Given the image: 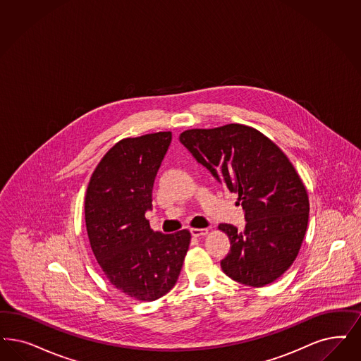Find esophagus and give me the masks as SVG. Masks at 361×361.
Returning <instances> with one entry per match:
<instances>
[{
  "mask_svg": "<svg viewBox=\"0 0 361 361\" xmlns=\"http://www.w3.org/2000/svg\"><path fill=\"white\" fill-rule=\"evenodd\" d=\"M208 229L207 228H192L190 229V233H192V236L195 237H201L205 236V235H208Z\"/></svg>",
  "mask_w": 361,
  "mask_h": 361,
  "instance_id": "34e87169",
  "label": "esophagus"
}]
</instances>
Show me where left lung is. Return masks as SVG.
<instances>
[{
    "label": "left lung",
    "mask_w": 361,
    "mask_h": 361,
    "mask_svg": "<svg viewBox=\"0 0 361 361\" xmlns=\"http://www.w3.org/2000/svg\"><path fill=\"white\" fill-rule=\"evenodd\" d=\"M180 141L219 183L238 195L245 212L243 231L219 225L231 240L221 262L224 274L245 286L274 283L296 260L308 226L310 199L293 164L248 125L188 129Z\"/></svg>",
    "instance_id": "1"
}]
</instances>
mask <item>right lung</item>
<instances>
[{
  "label": "right lung",
  "instance_id": "right-lung-1",
  "mask_svg": "<svg viewBox=\"0 0 361 361\" xmlns=\"http://www.w3.org/2000/svg\"><path fill=\"white\" fill-rule=\"evenodd\" d=\"M172 132L128 137L105 153L89 180L85 224L90 248L109 283L128 298L153 301L173 288L190 232L150 229L145 212Z\"/></svg>",
  "mask_w": 361,
  "mask_h": 361
}]
</instances>
